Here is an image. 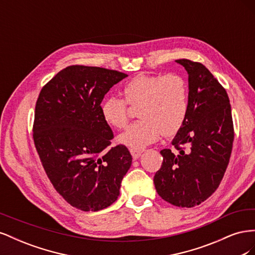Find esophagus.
I'll return each instance as SVG.
<instances>
[{"instance_id":"34e87169","label":"esophagus","mask_w":255,"mask_h":255,"mask_svg":"<svg viewBox=\"0 0 255 255\" xmlns=\"http://www.w3.org/2000/svg\"><path fill=\"white\" fill-rule=\"evenodd\" d=\"M129 152H130V154H132L133 159H137L141 154V150H139V149H129Z\"/></svg>"}]
</instances>
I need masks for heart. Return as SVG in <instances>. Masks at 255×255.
Instances as JSON below:
<instances>
[{"label": "heart", "instance_id": "1", "mask_svg": "<svg viewBox=\"0 0 255 255\" xmlns=\"http://www.w3.org/2000/svg\"><path fill=\"white\" fill-rule=\"evenodd\" d=\"M125 100L107 98L101 105L104 121L113 128H126L128 105L138 107L139 121L129 126L118 141L132 149H141L158 139L160 134L171 136L181 128L188 112V89L176 73L166 75L138 74L122 89Z\"/></svg>", "mask_w": 255, "mask_h": 255}]
</instances>
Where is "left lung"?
<instances>
[{
	"label": "left lung",
	"instance_id": "1",
	"mask_svg": "<svg viewBox=\"0 0 255 255\" xmlns=\"http://www.w3.org/2000/svg\"><path fill=\"white\" fill-rule=\"evenodd\" d=\"M188 73V112L172 145L160 151L163 164L154 175L157 194L179 207L201 204L218 188L232 152L234 128L226 89L208 69L177 59Z\"/></svg>",
	"mask_w": 255,
	"mask_h": 255
}]
</instances>
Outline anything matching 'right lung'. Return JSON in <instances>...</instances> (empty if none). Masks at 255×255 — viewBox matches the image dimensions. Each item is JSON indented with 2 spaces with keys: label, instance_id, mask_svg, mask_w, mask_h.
Wrapping results in <instances>:
<instances>
[{
  "label": "right lung",
  "instance_id": "right-lung-1",
  "mask_svg": "<svg viewBox=\"0 0 255 255\" xmlns=\"http://www.w3.org/2000/svg\"><path fill=\"white\" fill-rule=\"evenodd\" d=\"M128 74L100 67L69 66L42 87L35 107L33 138L54 188L73 207L101 211L120 194L132 165L126 145L114 138L101 102Z\"/></svg>",
  "mask_w": 255,
  "mask_h": 255
}]
</instances>
